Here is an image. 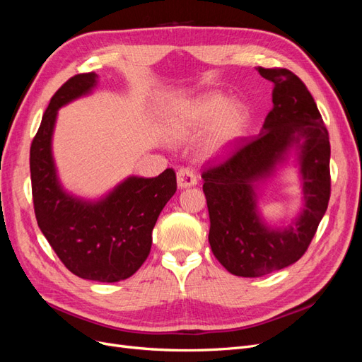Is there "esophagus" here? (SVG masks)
I'll use <instances>...</instances> for the list:
<instances>
[{"label":"esophagus","mask_w":362,"mask_h":362,"mask_svg":"<svg viewBox=\"0 0 362 362\" xmlns=\"http://www.w3.org/2000/svg\"><path fill=\"white\" fill-rule=\"evenodd\" d=\"M177 181H178V187L180 189H187L192 187V185H196L198 180H196V175L192 169L189 168H181L177 172Z\"/></svg>","instance_id":"obj_1"}]
</instances>
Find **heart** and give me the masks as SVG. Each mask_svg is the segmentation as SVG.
<instances>
[{"mask_svg":"<svg viewBox=\"0 0 362 362\" xmlns=\"http://www.w3.org/2000/svg\"><path fill=\"white\" fill-rule=\"evenodd\" d=\"M229 103V96L222 92H208L181 103L169 116V133L175 137H189L213 124L206 149L211 154H221L242 137L249 122L247 108L240 103Z\"/></svg>","mask_w":362,"mask_h":362,"instance_id":"b5f03b06","label":"heart"}]
</instances>
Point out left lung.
Listing matches in <instances>:
<instances>
[{
  "instance_id": "8db88e82",
  "label": "left lung",
  "mask_w": 362,
  "mask_h": 362,
  "mask_svg": "<svg viewBox=\"0 0 362 362\" xmlns=\"http://www.w3.org/2000/svg\"><path fill=\"white\" fill-rule=\"evenodd\" d=\"M273 83V108L261 133L242 137L226 160L204 172L211 250L235 276L258 278L288 267L308 249L331 198L329 134L314 98L288 69L257 68ZM291 148L298 151L304 210L287 228L267 227L256 210L255 184Z\"/></svg>"
}]
</instances>
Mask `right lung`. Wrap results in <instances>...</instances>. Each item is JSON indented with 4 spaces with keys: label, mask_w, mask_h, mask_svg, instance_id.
I'll list each match as a JSON object with an SVG mask.
<instances>
[{
    "label": "right lung",
    "mask_w": 362,
    "mask_h": 362,
    "mask_svg": "<svg viewBox=\"0 0 362 362\" xmlns=\"http://www.w3.org/2000/svg\"><path fill=\"white\" fill-rule=\"evenodd\" d=\"M95 72L74 75L51 98L31 141L30 172L36 221L60 261L74 275L98 282L129 278L149 255L152 229L177 192V175L129 177L100 201L63 190L54 166L51 139L60 107L92 92Z\"/></svg>",
    "instance_id": "obj_1"
}]
</instances>
